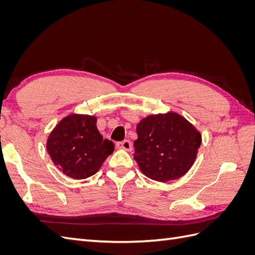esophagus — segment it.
<instances>
[{"instance_id":"1","label":"esophagus","mask_w":255,"mask_h":255,"mask_svg":"<svg viewBox=\"0 0 255 255\" xmlns=\"http://www.w3.org/2000/svg\"><path fill=\"white\" fill-rule=\"evenodd\" d=\"M116 148L117 149H123L126 151H130L132 150V143H130L129 140H123V141H119L116 143Z\"/></svg>"}]
</instances>
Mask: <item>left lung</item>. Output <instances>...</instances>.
Masks as SVG:
<instances>
[{"label":"left lung","mask_w":255,"mask_h":255,"mask_svg":"<svg viewBox=\"0 0 255 255\" xmlns=\"http://www.w3.org/2000/svg\"><path fill=\"white\" fill-rule=\"evenodd\" d=\"M134 159L151 180L180 179L194 165L202 142L198 129L181 115H151L136 127Z\"/></svg>","instance_id":"8db88e82"}]
</instances>
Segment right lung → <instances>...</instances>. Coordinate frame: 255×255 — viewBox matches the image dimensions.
Masks as SVG:
<instances>
[{"mask_svg":"<svg viewBox=\"0 0 255 255\" xmlns=\"http://www.w3.org/2000/svg\"><path fill=\"white\" fill-rule=\"evenodd\" d=\"M47 150L54 165L64 174L83 180L98 172L115 145L99 133L97 117L72 114L54 128Z\"/></svg>","mask_w":255,"mask_h":255,"instance_id":"obj_1","label":"right lung"}]
</instances>
